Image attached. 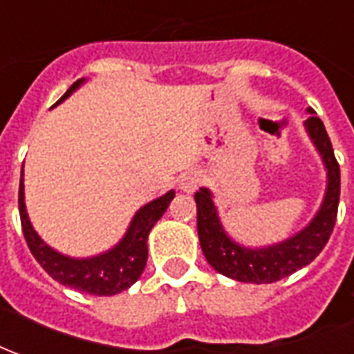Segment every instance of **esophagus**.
I'll return each mask as SVG.
<instances>
[{
    "label": "esophagus",
    "mask_w": 354,
    "mask_h": 354,
    "mask_svg": "<svg viewBox=\"0 0 354 354\" xmlns=\"http://www.w3.org/2000/svg\"><path fill=\"white\" fill-rule=\"evenodd\" d=\"M200 180H202V175L198 174V171H185V174L180 175L179 188L185 190V192H194L198 185H200Z\"/></svg>",
    "instance_id": "esophagus-1"
}]
</instances>
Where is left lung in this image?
Returning <instances> with one entry per match:
<instances>
[{"label": "left lung", "instance_id": "8db88e82", "mask_svg": "<svg viewBox=\"0 0 354 354\" xmlns=\"http://www.w3.org/2000/svg\"><path fill=\"white\" fill-rule=\"evenodd\" d=\"M308 120H304V128L326 169V190L321 207L317 209L313 218L300 232L277 243L247 247L236 241L223 226L218 209L213 202V192L202 187L194 194L198 207V237L205 260L211 268L230 279L254 285L279 281L304 266L311 264L321 254L324 245L328 243L339 203V166L322 120L315 115L311 107L308 109Z\"/></svg>", "mask_w": 354, "mask_h": 354}]
</instances>
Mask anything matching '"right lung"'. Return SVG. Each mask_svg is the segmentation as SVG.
Masks as SVG:
<instances>
[{"label": "right lung", "mask_w": 354, "mask_h": 354, "mask_svg": "<svg viewBox=\"0 0 354 354\" xmlns=\"http://www.w3.org/2000/svg\"><path fill=\"white\" fill-rule=\"evenodd\" d=\"M86 79H79L73 82L66 94L58 102L60 105L64 100H68L75 90L82 86ZM175 198V190H169L156 200L145 203L143 207L136 211V215L130 221V226L126 228V234L115 247L109 251H103L94 257L86 259H75L62 254L54 247L45 243L41 236L33 228L32 221L28 216L24 200V166L20 174V190H18V209H20V221H22V232H24L26 243L30 251L54 281L60 285L71 286L81 292L94 294V296H113L130 288L136 281L141 277L147 264V239L151 234L152 226L158 223L162 215L166 213L169 203Z\"/></svg>", "instance_id": "obj_1"}]
</instances>
